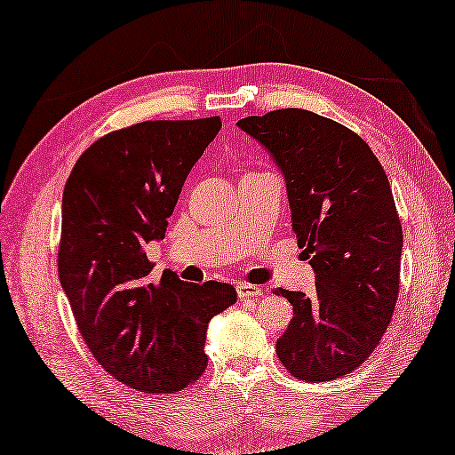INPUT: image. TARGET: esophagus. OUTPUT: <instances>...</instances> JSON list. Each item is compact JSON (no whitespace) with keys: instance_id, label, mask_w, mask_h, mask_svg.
I'll use <instances>...</instances> for the list:
<instances>
[{"instance_id":"obj_1","label":"esophagus","mask_w":455,"mask_h":455,"mask_svg":"<svg viewBox=\"0 0 455 455\" xmlns=\"http://www.w3.org/2000/svg\"><path fill=\"white\" fill-rule=\"evenodd\" d=\"M236 294H238V299H259V296L262 294V291L259 286H254V284H238L236 286Z\"/></svg>"}]
</instances>
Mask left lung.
I'll use <instances>...</instances> for the list:
<instances>
[{"label": "left lung", "instance_id": "1", "mask_svg": "<svg viewBox=\"0 0 455 455\" xmlns=\"http://www.w3.org/2000/svg\"><path fill=\"white\" fill-rule=\"evenodd\" d=\"M283 171L292 228L316 272V292L276 288L294 316L276 354L294 378L328 382L364 364L400 292L402 222L378 156L360 135L304 109L246 117Z\"/></svg>", "mask_w": 455, "mask_h": 455}]
</instances>
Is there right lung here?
Segmentation results:
<instances>
[{
	"label": "right lung",
	"instance_id": "right-lung-1",
	"mask_svg": "<svg viewBox=\"0 0 455 455\" xmlns=\"http://www.w3.org/2000/svg\"><path fill=\"white\" fill-rule=\"evenodd\" d=\"M220 127L206 117L111 131L79 156L63 188L61 286L93 358L139 392L195 384L209 362V320L236 302L217 280L193 284L164 270L151 283L143 251L164 238L187 175Z\"/></svg>",
	"mask_w": 455,
	"mask_h": 455
}]
</instances>
